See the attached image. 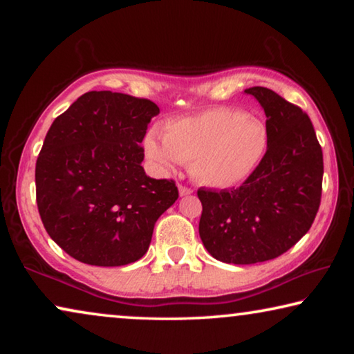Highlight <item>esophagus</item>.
<instances>
[{"label":"esophagus","mask_w":354,"mask_h":354,"mask_svg":"<svg viewBox=\"0 0 354 354\" xmlns=\"http://www.w3.org/2000/svg\"><path fill=\"white\" fill-rule=\"evenodd\" d=\"M190 194H194V190L189 189V187H185V185H179V195L185 196V195H190Z\"/></svg>","instance_id":"1"}]
</instances>
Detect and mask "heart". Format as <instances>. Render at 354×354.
I'll use <instances>...</instances> for the list:
<instances>
[{"label":"heart","mask_w":354,"mask_h":354,"mask_svg":"<svg viewBox=\"0 0 354 354\" xmlns=\"http://www.w3.org/2000/svg\"><path fill=\"white\" fill-rule=\"evenodd\" d=\"M270 131L259 117L236 107H214L165 123L162 140L145 139L148 159L164 171L183 162L192 175L214 189H231L251 178L266 159Z\"/></svg>","instance_id":"heart-1"}]
</instances>
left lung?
I'll use <instances>...</instances> for the list:
<instances>
[{
  "instance_id": "1",
  "label": "left lung",
  "mask_w": 354,
  "mask_h": 354,
  "mask_svg": "<svg viewBox=\"0 0 354 354\" xmlns=\"http://www.w3.org/2000/svg\"><path fill=\"white\" fill-rule=\"evenodd\" d=\"M245 93L259 101L270 131L263 162L241 187L198 189L200 237L226 263L274 259L301 239L322 200L323 153L306 112L267 87Z\"/></svg>"
}]
</instances>
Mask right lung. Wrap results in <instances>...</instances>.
<instances>
[{
	"label": "right lung",
	"instance_id": "add662e5",
	"mask_svg": "<svg viewBox=\"0 0 354 354\" xmlns=\"http://www.w3.org/2000/svg\"><path fill=\"white\" fill-rule=\"evenodd\" d=\"M153 101L87 92L53 122L35 164V198L50 237L76 261L118 267L139 261L154 223L178 200L173 179L142 167Z\"/></svg>",
	"mask_w": 354,
	"mask_h": 354
}]
</instances>
